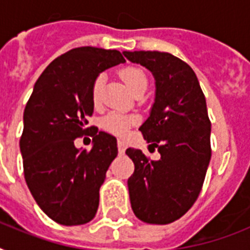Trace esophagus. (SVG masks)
I'll return each mask as SVG.
<instances>
[{"instance_id":"obj_1","label":"esophagus","mask_w":250,"mask_h":250,"mask_svg":"<svg viewBox=\"0 0 250 250\" xmlns=\"http://www.w3.org/2000/svg\"><path fill=\"white\" fill-rule=\"evenodd\" d=\"M125 148H127V145H125V141L118 140V152H119V154H123L125 152Z\"/></svg>"}]
</instances>
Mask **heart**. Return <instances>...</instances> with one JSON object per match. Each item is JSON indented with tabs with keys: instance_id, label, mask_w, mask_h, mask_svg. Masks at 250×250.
Here are the masks:
<instances>
[{
	"instance_id": "b5f03b06",
	"label": "heart",
	"mask_w": 250,
	"mask_h": 250,
	"mask_svg": "<svg viewBox=\"0 0 250 250\" xmlns=\"http://www.w3.org/2000/svg\"><path fill=\"white\" fill-rule=\"evenodd\" d=\"M119 76L132 93H135L140 88H146V85H148V78L145 75V72L141 68L135 67V66H127V67L122 68L119 71ZM104 83H105L104 74L96 76L93 83H92L90 97H92V102H93L94 106H98L101 104ZM133 123H136V118L128 117V115H125L122 113H110L104 119V127L109 132L121 135V136L127 133L128 128Z\"/></svg>"
}]
</instances>
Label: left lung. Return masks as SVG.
I'll use <instances>...</instances> for the list:
<instances>
[{"mask_svg": "<svg viewBox=\"0 0 250 250\" xmlns=\"http://www.w3.org/2000/svg\"><path fill=\"white\" fill-rule=\"evenodd\" d=\"M156 79L150 115L140 127L161 158L150 161L140 149L125 150L135 171L128 179L129 200L140 221L167 225L183 217L201 192L211 158L205 96L184 61L164 52H123Z\"/></svg>", "mask_w": 250, "mask_h": 250, "instance_id": "8db88e82", "label": "left lung"}]
</instances>
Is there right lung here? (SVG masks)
<instances>
[{
	"instance_id": "obj_1",
	"label": "right lung",
	"mask_w": 250,
	"mask_h": 250,
	"mask_svg": "<svg viewBox=\"0 0 250 250\" xmlns=\"http://www.w3.org/2000/svg\"><path fill=\"white\" fill-rule=\"evenodd\" d=\"M125 62L118 50L71 49L45 68L25 105L19 143L25 183L40 209L60 225H84L97 213L100 187L118 148L114 136L86 128L94 107L90 88L100 72ZM86 133L94 137L89 152L73 145Z\"/></svg>"
}]
</instances>
